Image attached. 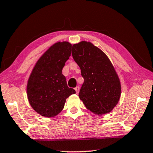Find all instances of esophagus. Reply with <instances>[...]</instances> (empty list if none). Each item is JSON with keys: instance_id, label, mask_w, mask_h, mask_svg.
<instances>
[{"instance_id": "esophagus-1", "label": "esophagus", "mask_w": 153, "mask_h": 153, "mask_svg": "<svg viewBox=\"0 0 153 153\" xmlns=\"http://www.w3.org/2000/svg\"><path fill=\"white\" fill-rule=\"evenodd\" d=\"M75 90H76V94H78L79 92V86H77L76 88H75Z\"/></svg>"}]
</instances>
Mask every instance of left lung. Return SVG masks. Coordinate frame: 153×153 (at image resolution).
<instances>
[{
  "label": "left lung",
  "instance_id": "8db88e82",
  "mask_svg": "<svg viewBox=\"0 0 153 153\" xmlns=\"http://www.w3.org/2000/svg\"><path fill=\"white\" fill-rule=\"evenodd\" d=\"M72 56L84 79L79 93L80 100L97 115L111 112L120 98L121 83L109 59L86 41L74 44Z\"/></svg>",
  "mask_w": 153,
  "mask_h": 153
}]
</instances>
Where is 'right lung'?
Listing matches in <instances>:
<instances>
[{"label": "right lung", "instance_id": "obj_1", "mask_svg": "<svg viewBox=\"0 0 153 153\" xmlns=\"http://www.w3.org/2000/svg\"><path fill=\"white\" fill-rule=\"evenodd\" d=\"M71 53V44L58 42L36 62L27 84L31 107L46 117H55L63 110L66 99L76 93L67 86L62 69Z\"/></svg>", "mask_w": 153, "mask_h": 153}]
</instances>
